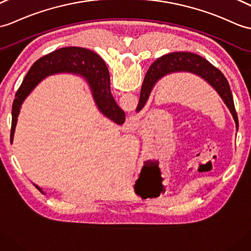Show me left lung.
<instances>
[{
	"label": "left lung",
	"instance_id": "obj_1",
	"mask_svg": "<svg viewBox=\"0 0 251 251\" xmlns=\"http://www.w3.org/2000/svg\"><path fill=\"white\" fill-rule=\"evenodd\" d=\"M176 73H190L198 75L204 80L208 85H211L228 107L235 122L236 130L238 129V119L234 101H233L229 83L224 74L206 61L204 57L189 53V52H173V53L162 55L151 65L149 72L145 75L136 111L140 112L145 107L151 93L159 80L168 75Z\"/></svg>",
	"mask_w": 251,
	"mask_h": 251
}]
</instances>
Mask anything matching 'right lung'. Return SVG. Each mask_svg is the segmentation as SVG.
Returning a JSON list of instances; mask_svg holds the SVG:
<instances>
[{"mask_svg": "<svg viewBox=\"0 0 251 251\" xmlns=\"http://www.w3.org/2000/svg\"><path fill=\"white\" fill-rule=\"evenodd\" d=\"M64 73L82 75L90 86L99 111L116 124L122 125L124 123L125 113L116 104L110 91V75L106 63L100 56L91 50L79 48V47H67L40 57L25 75L16 93L13 110H11L13 119H11L10 143L14 141L16 125L18 122L21 106L25 98L43 79L51 75ZM35 186L37 189L43 191L39 186Z\"/></svg>", "mask_w": 251, "mask_h": 251, "instance_id": "obj_1", "label": "right lung"}]
</instances>
